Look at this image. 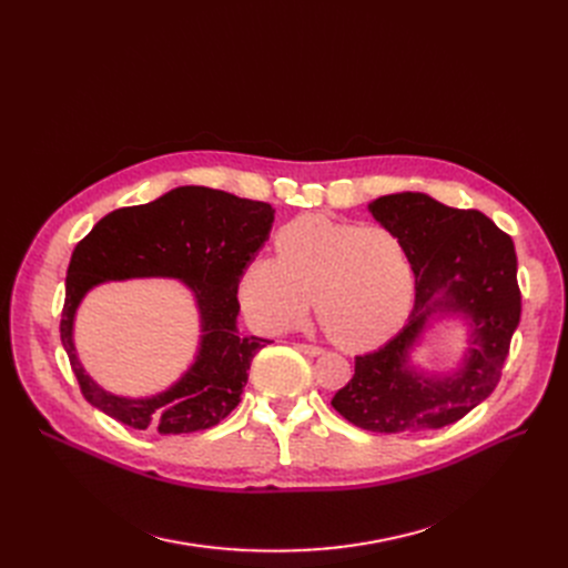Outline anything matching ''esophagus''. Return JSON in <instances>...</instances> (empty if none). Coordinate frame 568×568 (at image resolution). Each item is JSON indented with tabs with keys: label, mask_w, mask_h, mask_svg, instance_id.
Masks as SVG:
<instances>
[{
	"label": "esophagus",
	"mask_w": 568,
	"mask_h": 568,
	"mask_svg": "<svg viewBox=\"0 0 568 568\" xmlns=\"http://www.w3.org/2000/svg\"><path fill=\"white\" fill-rule=\"evenodd\" d=\"M296 349H302L304 354H311V356H317V354H322V352H324L322 347H317V345H308V343H296Z\"/></svg>",
	"instance_id": "esophagus-1"
}]
</instances>
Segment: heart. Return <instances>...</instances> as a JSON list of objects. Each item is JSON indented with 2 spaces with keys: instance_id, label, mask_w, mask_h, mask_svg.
<instances>
[{
  "instance_id": "1",
  "label": "heart",
  "mask_w": 568,
  "mask_h": 568,
  "mask_svg": "<svg viewBox=\"0 0 568 568\" xmlns=\"http://www.w3.org/2000/svg\"><path fill=\"white\" fill-rule=\"evenodd\" d=\"M274 248L276 257L255 255L239 276V300L260 332L292 329L315 296L326 336L362 352L392 338L414 306L416 268L389 227L300 216L276 232Z\"/></svg>"
}]
</instances>
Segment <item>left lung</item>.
Wrapping results in <instances>:
<instances>
[{
  "label": "left lung",
  "mask_w": 568,
  "mask_h": 568,
  "mask_svg": "<svg viewBox=\"0 0 568 568\" xmlns=\"http://www.w3.org/2000/svg\"><path fill=\"white\" fill-rule=\"evenodd\" d=\"M373 219L396 232L416 268L414 308L403 329L379 349L356 356L354 377L334 409L373 433H419L456 424L499 382L520 322L518 260L511 236L476 209H454L426 193L382 195ZM468 324V349L444 376L416 372L408 352L433 316Z\"/></svg>",
  "instance_id": "obj_1"
}]
</instances>
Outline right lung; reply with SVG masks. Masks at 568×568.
I'll list each match as a JSON object with an SVG mask.
<instances>
[{
	"label": "right lung",
	"instance_id": "1",
	"mask_svg": "<svg viewBox=\"0 0 568 568\" xmlns=\"http://www.w3.org/2000/svg\"><path fill=\"white\" fill-rule=\"evenodd\" d=\"M274 209L204 186H179L154 202L103 216L75 246L67 272L62 345L80 392L124 426L161 435L206 430L239 405L253 356L272 341L236 332L239 276L272 232ZM176 277L196 296L201 347L170 390L152 399L114 397L77 362L72 322L83 294L105 280Z\"/></svg>",
	"mask_w": 568,
	"mask_h": 568
}]
</instances>
